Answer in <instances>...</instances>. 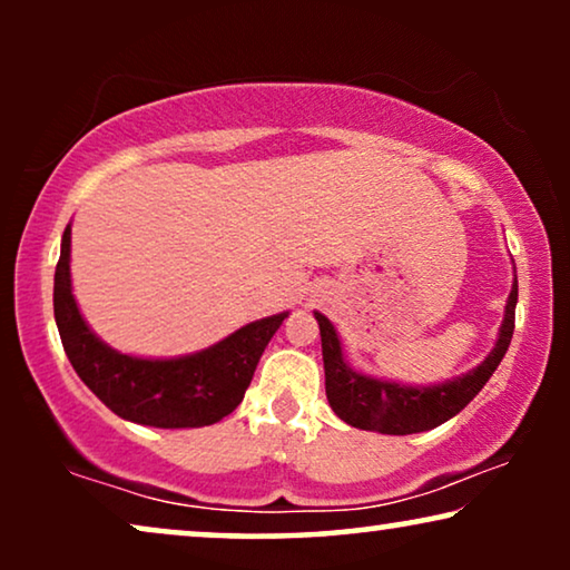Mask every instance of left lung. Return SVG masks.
Wrapping results in <instances>:
<instances>
[{"mask_svg":"<svg viewBox=\"0 0 570 570\" xmlns=\"http://www.w3.org/2000/svg\"><path fill=\"white\" fill-rule=\"evenodd\" d=\"M517 272V267H513ZM519 283L513 275V285L503 308V322L498 330V340L485 361L474 365L472 371L454 376L441 384H402L384 376H368L355 371L347 363L342 350L340 334L324 314L314 311L318 332H322V355H324V379L326 400H330L334 415L345 420L347 425L361 431H376L386 435H410L433 431L459 415L474 396L488 384L498 363L503 361L505 350L513 337V314H517Z\"/></svg>","mask_w":570,"mask_h":570,"instance_id":"1","label":"left lung"}]
</instances>
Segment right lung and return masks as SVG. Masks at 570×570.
Masks as SVG:
<instances>
[{"label": "right lung", "instance_id": "1", "mask_svg": "<svg viewBox=\"0 0 570 570\" xmlns=\"http://www.w3.org/2000/svg\"><path fill=\"white\" fill-rule=\"evenodd\" d=\"M72 223L61 236L53 275V318L61 345L82 384L116 415L150 428H205L244 400L256 363L291 311L256 318L205 350L176 357H142L114 350L85 322L72 293Z\"/></svg>", "mask_w": 570, "mask_h": 570}]
</instances>
